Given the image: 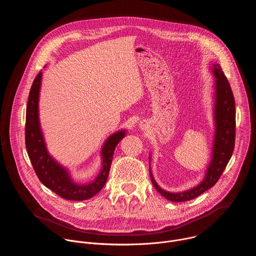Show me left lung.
Here are the masks:
<instances>
[{
    "mask_svg": "<svg viewBox=\"0 0 256 256\" xmlns=\"http://www.w3.org/2000/svg\"><path fill=\"white\" fill-rule=\"evenodd\" d=\"M212 66L216 77V136L214 142L212 160L208 168L204 180H202L200 184L190 190L172 194L165 192L156 184L150 171L152 184L157 192L171 202L190 200L212 188L224 172L234 151L236 109L233 92L221 66L218 64H214Z\"/></svg>",
    "mask_w": 256,
    "mask_h": 256,
    "instance_id": "8db88e82",
    "label": "left lung"
}]
</instances>
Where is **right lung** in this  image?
<instances>
[{
    "mask_svg": "<svg viewBox=\"0 0 256 256\" xmlns=\"http://www.w3.org/2000/svg\"><path fill=\"white\" fill-rule=\"evenodd\" d=\"M42 72L35 77L28 97L25 124V146L33 169L42 184L58 196L68 200H85L98 194L106 184L112 157L118 144L124 136L118 132L108 138L102 149L103 168L97 178L89 184L81 186L72 181L68 172L48 155L38 120V95Z\"/></svg>",
    "mask_w": 256,
    "mask_h": 256,
    "instance_id": "1",
    "label": "right lung"
}]
</instances>
